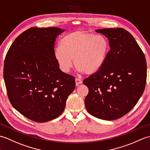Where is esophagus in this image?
<instances>
[{"mask_svg": "<svg viewBox=\"0 0 150 150\" xmlns=\"http://www.w3.org/2000/svg\"><path fill=\"white\" fill-rule=\"evenodd\" d=\"M75 81H76V86H78L79 85L83 83V81L80 79H78V78H76L75 79Z\"/></svg>", "mask_w": 150, "mask_h": 150, "instance_id": "1", "label": "esophagus"}]
</instances>
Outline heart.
<instances>
[{
    "mask_svg": "<svg viewBox=\"0 0 150 150\" xmlns=\"http://www.w3.org/2000/svg\"><path fill=\"white\" fill-rule=\"evenodd\" d=\"M109 52L108 40L104 36L82 31L65 35L59 41V47L54 58L62 72L67 73L74 65L86 74L98 72L106 62Z\"/></svg>",
    "mask_w": 150,
    "mask_h": 150,
    "instance_id": "obj_1",
    "label": "heart"
}]
</instances>
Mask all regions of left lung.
Returning a JSON list of instances; mask_svg holds the SVG:
<instances>
[{"mask_svg": "<svg viewBox=\"0 0 150 150\" xmlns=\"http://www.w3.org/2000/svg\"><path fill=\"white\" fill-rule=\"evenodd\" d=\"M109 41L110 50L102 67L85 79L88 88L85 104L90 114L103 120L126 115L144 92L147 65L134 36L122 28L97 29Z\"/></svg>", "mask_w": 150, "mask_h": 150, "instance_id": "left-lung-1", "label": "left lung"}]
</instances>
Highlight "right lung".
Segmentation results:
<instances>
[{
	"mask_svg": "<svg viewBox=\"0 0 150 150\" xmlns=\"http://www.w3.org/2000/svg\"><path fill=\"white\" fill-rule=\"evenodd\" d=\"M64 31L29 28L15 40L6 56L4 79L9 101L33 121L58 117L75 88L74 76L63 72L54 58L56 38Z\"/></svg>",
	"mask_w": 150,
	"mask_h": 150,
	"instance_id": "1",
	"label": "right lung"
}]
</instances>
